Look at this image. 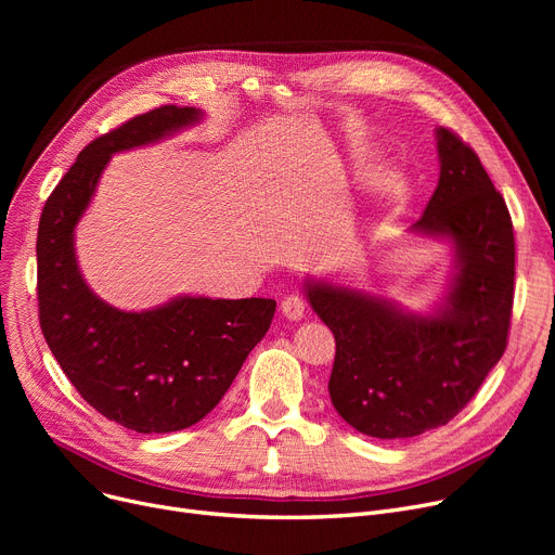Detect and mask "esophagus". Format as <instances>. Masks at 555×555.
Instances as JSON below:
<instances>
[{
    "label": "esophagus",
    "mask_w": 555,
    "mask_h": 555,
    "mask_svg": "<svg viewBox=\"0 0 555 555\" xmlns=\"http://www.w3.org/2000/svg\"><path fill=\"white\" fill-rule=\"evenodd\" d=\"M281 312H283L285 319H289V322H299V319H301L304 312H306V301H304V297H299V295L285 297V299L281 301Z\"/></svg>",
    "instance_id": "1"
}]
</instances>
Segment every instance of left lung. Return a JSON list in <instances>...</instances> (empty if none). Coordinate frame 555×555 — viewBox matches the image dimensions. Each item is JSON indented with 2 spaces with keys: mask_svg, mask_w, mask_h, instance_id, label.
I'll return each mask as SVG.
<instances>
[{
  "mask_svg": "<svg viewBox=\"0 0 555 555\" xmlns=\"http://www.w3.org/2000/svg\"><path fill=\"white\" fill-rule=\"evenodd\" d=\"M439 184L412 224L448 238L454 272L429 314L380 295L306 279L304 293L335 335L328 380L337 414L375 439H410L450 423L506 351L515 238L506 202L468 143L436 128Z\"/></svg>",
  "mask_w": 555,
  "mask_h": 555,
  "instance_id": "8db88e82",
  "label": "left lung"
}]
</instances>
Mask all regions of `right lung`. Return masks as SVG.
<instances>
[{
	"label": "right lung",
	"mask_w": 555,
	"mask_h": 555,
	"mask_svg": "<svg viewBox=\"0 0 555 555\" xmlns=\"http://www.w3.org/2000/svg\"><path fill=\"white\" fill-rule=\"evenodd\" d=\"M204 116L164 105L85 145L49 195L38 229L42 335L69 383L99 414L139 434L180 431L207 416L266 337L274 299L175 297L126 312L85 283L74 231L112 155L157 143Z\"/></svg>",
	"instance_id": "obj_1"
}]
</instances>
